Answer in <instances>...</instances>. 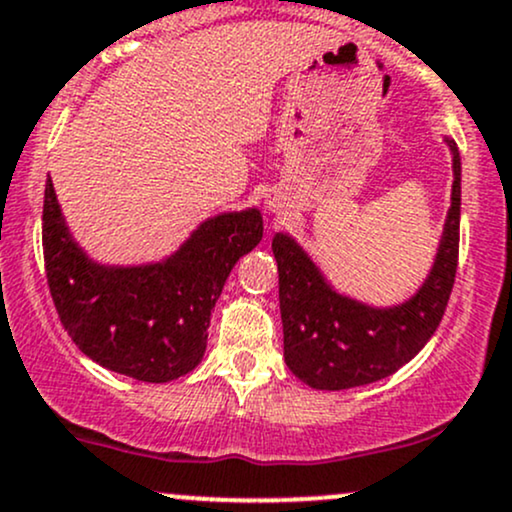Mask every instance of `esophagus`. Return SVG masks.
Returning <instances> with one entry per match:
<instances>
[{
  "instance_id": "obj_1",
  "label": "esophagus",
  "mask_w": 512,
  "mask_h": 512,
  "mask_svg": "<svg viewBox=\"0 0 512 512\" xmlns=\"http://www.w3.org/2000/svg\"><path fill=\"white\" fill-rule=\"evenodd\" d=\"M267 209H269V211H279V202L269 197V199H267Z\"/></svg>"
}]
</instances>
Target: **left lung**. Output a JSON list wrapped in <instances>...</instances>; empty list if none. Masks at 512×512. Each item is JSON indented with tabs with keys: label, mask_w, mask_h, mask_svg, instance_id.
I'll list each match as a JSON object with an SVG mask.
<instances>
[{
	"label": "left lung",
	"mask_w": 512,
	"mask_h": 512,
	"mask_svg": "<svg viewBox=\"0 0 512 512\" xmlns=\"http://www.w3.org/2000/svg\"><path fill=\"white\" fill-rule=\"evenodd\" d=\"M448 146L455 173L448 221L436 264L411 301L383 310L339 296L289 236H274L284 358L305 385L346 390L383 380L419 354L438 330L460 255V154L452 139Z\"/></svg>",
	"instance_id": "8db88e82"
}]
</instances>
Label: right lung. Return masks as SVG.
<instances>
[{
    "label": "right lung",
    "instance_id": "1",
    "mask_svg": "<svg viewBox=\"0 0 512 512\" xmlns=\"http://www.w3.org/2000/svg\"><path fill=\"white\" fill-rule=\"evenodd\" d=\"M260 240L262 216L248 209L204 221L166 262L101 267L69 236L45 182L43 255L62 327L88 358L144 383H168L202 361L223 284Z\"/></svg>",
    "mask_w": 512,
    "mask_h": 512
}]
</instances>
